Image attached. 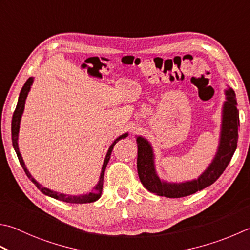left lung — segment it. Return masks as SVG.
I'll use <instances>...</instances> for the list:
<instances>
[{
	"label": "left lung",
	"instance_id": "obj_1",
	"mask_svg": "<svg viewBox=\"0 0 250 250\" xmlns=\"http://www.w3.org/2000/svg\"><path fill=\"white\" fill-rule=\"evenodd\" d=\"M227 93V99L223 107V121L221 140L219 150L208 169L200 175L199 179L181 184H170L161 182L157 177L154 167V155L148 142L138 138V173L143 187L158 196L169 198H180L196 193L197 190L209 187L216 182L223 173L231 161L238 141L239 115L235 93L229 89Z\"/></svg>",
	"mask_w": 250,
	"mask_h": 250
}]
</instances>
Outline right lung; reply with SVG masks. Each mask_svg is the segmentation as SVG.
I'll return each instance as SVG.
<instances>
[{
  "label": "right lung",
  "instance_id": "1",
  "mask_svg": "<svg viewBox=\"0 0 250 250\" xmlns=\"http://www.w3.org/2000/svg\"><path fill=\"white\" fill-rule=\"evenodd\" d=\"M32 81H33L32 78H29V79L26 81V83H24V85L22 86V89L21 91V94H19V99H18L16 109H15V111H14L13 119H12V142H13V146H14L15 151H16L18 160H19V163H21V167H22V169L24 171V173H26L27 177L30 179L34 184H36V187L39 189H40L43 194L47 195V196L53 197V198L58 199V200H62V202L70 203V204H87V203L95 202V200H97V199L101 197V194H102V190H103V182H104L105 169H106L107 164H108V161H109L112 148H114V146H115V144L117 143V142H118L121 139L126 138V135H128V134H124V135L119 136V138L117 139V140H115L114 143L111 144V146H110L109 149H108V153H107V155H106L104 165H103L100 181H99V183H97L96 187L94 188V190H93V193L86 194V195H82V196H69V195H63V194L53 192V190H51V189L41 187V185L39 184L37 181L31 177V174L29 173V171L27 170L26 166H24L23 160L21 158V153H19L18 144H17L18 133H19V122H21V118L22 111H23V108H24V102H26L28 92H29V90H30V86L32 84Z\"/></svg>",
  "mask_w": 250,
  "mask_h": 250
}]
</instances>
